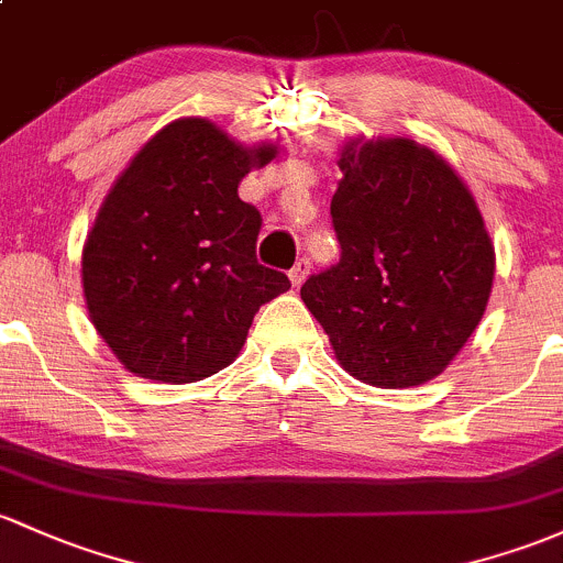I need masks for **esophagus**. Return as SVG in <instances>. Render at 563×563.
I'll return each mask as SVG.
<instances>
[{"mask_svg":"<svg viewBox=\"0 0 563 563\" xmlns=\"http://www.w3.org/2000/svg\"><path fill=\"white\" fill-rule=\"evenodd\" d=\"M308 271H311V260H308V257H300L298 263L292 265V271H289V282H292L295 287H300V284L306 282Z\"/></svg>","mask_w":563,"mask_h":563,"instance_id":"34e87169","label":"esophagus"}]
</instances>
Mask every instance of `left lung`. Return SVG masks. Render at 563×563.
<instances>
[{
	"mask_svg": "<svg viewBox=\"0 0 563 563\" xmlns=\"http://www.w3.org/2000/svg\"><path fill=\"white\" fill-rule=\"evenodd\" d=\"M330 214L341 260L300 298L343 371L380 389L440 376L486 311L494 244L473 192L413 139H352Z\"/></svg>",
	"mask_w": 563,
	"mask_h": 563,
	"instance_id": "left-lung-1",
	"label": "left lung"
}]
</instances>
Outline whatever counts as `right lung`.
<instances>
[{
  "mask_svg": "<svg viewBox=\"0 0 563 563\" xmlns=\"http://www.w3.org/2000/svg\"><path fill=\"white\" fill-rule=\"evenodd\" d=\"M276 155L203 118L168 123L114 179L86 246L93 328L125 371L163 384L214 376L239 356L287 274L257 263L263 220L239 183Z\"/></svg>",
  "mask_w": 563,
  "mask_h": 563,
  "instance_id": "right-lung-1",
  "label": "right lung"
}]
</instances>
